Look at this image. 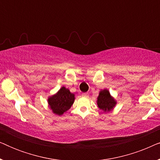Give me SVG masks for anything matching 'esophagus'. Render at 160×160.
<instances>
[{
  "mask_svg": "<svg viewBox=\"0 0 160 160\" xmlns=\"http://www.w3.org/2000/svg\"><path fill=\"white\" fill-rule=\"evenodd\" d=\"M82 95L83 96V97H86V98H88L89 97V93L87 92H84L82 94Z\"/></svg>",
  "mask_w": 160,
  "mask_h": 160,
  "instance_id": "34e87169",
  "label": "esophagus"
}]
</instances>
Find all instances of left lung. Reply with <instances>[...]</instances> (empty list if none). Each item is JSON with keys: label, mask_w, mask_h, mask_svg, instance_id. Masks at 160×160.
<instances>
[{"label": "left lung", "mask_w": 160, "mask_h": 160, "mask_svg": "<svg viewBox=\"0 0 160 160\" xmlns=\"http://www.w3.org/2000/svg\"><path fill=\"white\" fill-rule=\"evenodd\" d=\"M97 103L98 108L105 112H107L112 110L117 104V102L111 97L108 89H103L100 92L99 96L98 97Z\"/></svg>", "instance_id": "left-lung-1"}]
</instances>
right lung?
Returning <instances> with one entry per match:
<instances>
[{"label": "right lung", "mask_w": 160, "mask_h": 160, "mask_svg": "<svg viewBox=\"0 0 160 160\" xmlns=\"http://www.w3.org/2000/svg\"><path fill=\"white\" fill-rule=\"evenodd\" d=\"M74 99V94L71 93L68 89L62 87L58 93L49 98L48 102L52 112L60 116L70 109L73 103Z\"/></svg>", "instance_id": "1"}]
</instances>
